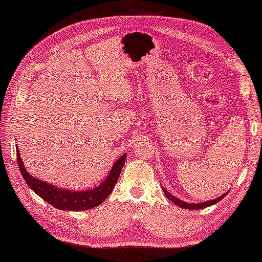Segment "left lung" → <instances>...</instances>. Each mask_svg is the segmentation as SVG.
<instances>
[{"instance_id": "left-lung-1", "label": "left lung", "mask_w": 262, "mask_h": 262, "mask_svg": "<svg viewBox=\"0 0 262 262\" xmlns=\"http://www.w3.org/2000/svg\"><path fill=\"white\" fill-rule=\"evenodd\" d=\"M162 190H163V192H164L166 198L170 199L171 202L173 203V204H176L177 206H179V207L185 208V209H202V208L209 207V206L215 205L216 203H219L220 200L223 199V198L226 196V193L229 192V191H227V192H225V193L223 194V196H220V197H217V198H215V199H213V200H207V202H202V203H194V204H192V203L183 202V200H180L179 198L174 197L173 194H171L169 191H166L163 187H162Z\"/></svg>"}]
</instances>
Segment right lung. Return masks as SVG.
<instances>
[{
	"label": "right lung",
	"instance_id": "right-lung-1",
	"mask_svg": "<svg viewBox=\"0 0 262 262\" xmlns=\"http://www.w3.org/2000/svg\"><path fill=\"white\" fill-rule=\"evenodd\" d=\"M16 148V161L22 177L31 190L35 191L39 197L46 200L48 204L55 208L62 210H86L97 207L102 204L105 198L113 191L117 180L120 176L122 166L125 164L126 154L122 155L114 163L108 177L99 186L88 190H70V189L59 188L52 183L42 181L38 178L31 176L25 168L24 162L20 157L19 148Z\"/></svg>",
	"mask_w": 262,
	"mask_h": 262
}]
</instances>
